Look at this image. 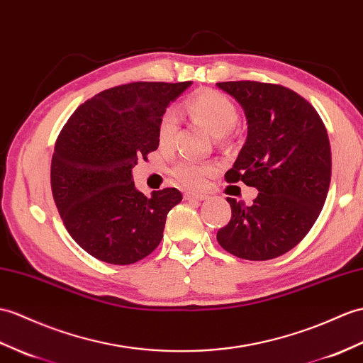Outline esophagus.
<instances>
[{
  "label": "esophagus",
  "instance_id": "esophagus-1",
  "mask_svg": "<svg viewBox=\"0 0 363 363\" xmlns=\"http://www.w3.org/2000/svg\"><path fill=\"white\" fill-rule=\"evenodd\" d=\"M184 198L187 201H204L207 199V195H204V193H195V191H185Z\"/></svg>",
  "mask_w": 363,
  "mask_h": 363
}]
</instances>
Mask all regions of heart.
I'll return each instance as SVG.
<instances>
[{"label":"heart","instance_id":"b5f03b06","mask_svg":"<svg viewBox=\"0 0 363 363\" xmlns=\"http://www.w3.org/2000/svg\"><path fill=\"white\" fill-rule=\"evenodd\" d=\"M185 111L191 121L215 134L218 140L229 139L233 126L238 122V109L230 99L213 89L198 92L185 102ZM178 117L172 111H165L157 122V142L161 148H170L178 136ZM216 165L213 162H199L184 159L172 167V176L185 187H199L210 174H213Z\"/></svg>","mask_w":363,"mask_h":363}]
</instances>
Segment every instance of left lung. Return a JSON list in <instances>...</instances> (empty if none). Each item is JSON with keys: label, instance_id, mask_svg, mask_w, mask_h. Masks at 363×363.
Wrapping results in <instances>:
<instances>
[{"label": "left lung", "instance_id": "obj_1", "mask_svg": "<svg viewBox=\"0 0 363 363\" xmlns=\"http://www.w3.org/2000/svg\"><path fill=\"white\" fill-rule=\"evenodd\" d=\"M247 119V139L227 182L258 189L254 204L227 198L232 218L216 233L229 254L252 261L280 257L306 237L331 182L325 123L305 97L275 83L221 82Z\"/></svg>", "mask_w": 363, "mask_h": 363}]
</instances>
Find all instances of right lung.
Instances as JSON below:
<instances>
[{"instance_id": "add662e5", "label": "right lung", "mask_w": 363, "mask_h": 363, "mask_svg": "<svg viewBox=\"0 0 363 363\" xmlns=\"http://www.w3.org/2000/svg\"><path fill=\"white\" fill-rule=\"evenodd\" d=\"M191 82H133L82 104L58 134L50 187L62 221L89 255L125 266L148 257L164 237L178 189L138 191L131 168L159 147L157 122Z\"/></svg>"}]
</instances>
